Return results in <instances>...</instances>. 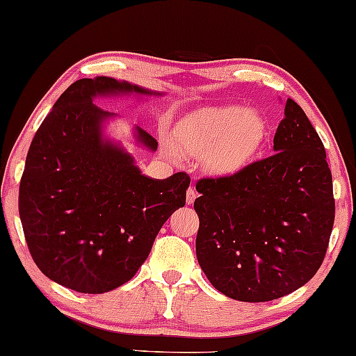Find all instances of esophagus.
<instances>
[{
    "mask_svg": "<svg viewBox=\"0 0 356 356\" xmlns=\"http://www.w3.org/2000/svg\"><path fill=\"white\" fill-rule=\"evenodd\" d=\"M196 197H197V193H196V189L195 188H188V191H186V204H193V202L196 201Z\"/></svg>",
    "mask_w": 356,
    "mask_h": 356,
    "instance_id": "1",
    "label": "esophagus"
}]
</instances>
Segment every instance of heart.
Segmentation results:
<instances>
[{
  "label": "heart",
  "instance_id": "b5f03b06",
  "mask_svg": "<svg viewBox=\"0 0 356 356\" xmlns=\"http://www.w3.org/2000/svg\"><path fill=\"white\" fill-rule=\"evenodd\" d=\"M266 122L257 111L219 106L197 111L178 132L186 154L202 155L207 172L230 177L242 172L265 144Z\"/></svg>",
  "mask_w": 356,
  "mask_h": 356
}]
</instances>
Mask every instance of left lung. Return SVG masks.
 Segmentation results:
<instances>
[{
    "mask_svg": "<svg viewBox=\"0 0 356 356\" xmlns=\"http://www.w3.org/2000/svg\"><path fill=\"white\" fill-rule=\"evenodd\" d=\"M275 154L242 172L196 183V257L211 284L243 302L301 288L324 261L335 200L324 144L288 99Z\"/></svg>",
    "mask_w": 356,
    "mask_h": 356,
    "instance_id": "1",
    "label": "left lung"
}]
</instances>
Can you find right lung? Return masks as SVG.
I'll return each instance as SVG.
<instances>
[{
	"mask_svg": "<svg viewBox=\"0 0 356 356\" xmlns=\"http://www.w3.org/2000/svg\"><path fill=\"white\" fill-rule=\"evenodd\" d=\"M159 95L114 78H81L67 88L32 138L19 184V216L32 260L55 283L101 294L127 283L154 240L186 202L191 178L154 179L132 155L104 140L101 126L114 113L95 96ZM137 140L159 142L136 127Z\"/></svg>",
	"mask_w": 356,
	"mask_h": 356,
	"instance_id": "1",
	"label": "right lung"
}]
</instances>
